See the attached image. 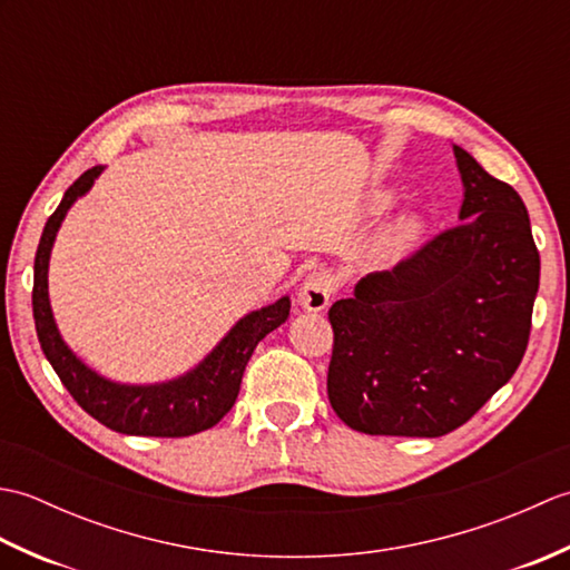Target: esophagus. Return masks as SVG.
I'll return each instance as SVG.
<instances>
[{
	"label": "esophagus",
	"mask_w": 570,
	"mask_h": 570,
	"mask_svg": "<svg viewBox=\"0 0 570 570\" xmlns=\"http://www.w3.org/2000/svg\"><path fill=\"white\" fill-rule=\"evenodd\" d=\"M335 276L331 272H313L298 286V306L306 311H323L335 292Z\"/></svg>",
	"instance_id": "obj_1"
}]
</instances>
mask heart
<instances>
[{"label": "heart", "instance_id": "obj_1", "mask_svg": "<svg viewBox=\"0 0 570 570\" xmlns=\"http://www.w3.org/2000/svg\"><path fill=\"white\" fill-rule=\"evenodd\" d=\"M386 203H390V196L374 198V205H377V208H384ZM421 233H423V220L419 215L406 213L402 217H396V220L386 227V233L380 239L377 257L386 264L399 262L411 247L416 245Z\"/></svg>", "mask_w": 570, "mask_h": 570}]
</instances>
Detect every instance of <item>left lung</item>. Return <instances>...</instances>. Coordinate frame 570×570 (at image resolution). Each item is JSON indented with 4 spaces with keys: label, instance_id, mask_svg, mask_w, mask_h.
Segmentation results:
<instances>
[{
    "label": "left lung",
    "instance_id": "1",
    "mask_svg": "<svg viewBox=\"0 0 570 570\" xmlns=\"http://www.w3.org/2000/svg\"><path fill=\"white\" fill-rule=\"evenodd\" d=\"M460 225L335 301L328 399L370 435L439 439L512 380L539 292V252L519 193L453 144Z\"/></svg>",
    "mask_w": 570,
    "mask_h": 570
}]
</instances>
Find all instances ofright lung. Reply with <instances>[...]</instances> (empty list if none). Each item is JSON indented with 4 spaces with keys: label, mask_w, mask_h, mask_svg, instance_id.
<instances>
[{
    "label": "right lung",
    "mask_w": 570,
    "mask_h": 570,
    "mask_svg": "<svg viewBox=\"0 0 570 570\" xmlns=\"http://www.w3.org/2000/svg\"><path fill=\"white\" fill-rule=\"evenodd\" d=\"M105 166H92L72 184L56 213L48 217L33 262V321L36 335L46 360L63 382L70 396L98 419L102 426L127 435H159V439H180L205 429H213L239 394L242 374L259 345L262 337L276 331L288 318L292 298L282 296L274 304L242 316L227 335L205 355L196 367L174 380L154 384H125L102 377L100 372L85 365L60 335L51 298H48V262L60 225H63L72 203L92 188Z\"/></svg>",
    "instance_id": "obj_1"
}]
</instances>
